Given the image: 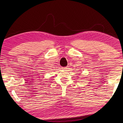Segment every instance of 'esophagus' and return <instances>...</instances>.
I'll return each mask as SVG.
<instances>
[{
    "label": "esophagus",
    "instance_id": "34e87169",
    "mask_svg": "<svg viewBox=\"0 0 123 123\" xmlns=\"http://www.w3.org/2000/svg\"><path fill=\"white\" fill-rule=\"evenodd\" d=\"M67 68H66H66H63V69H67Z\"/></svg>",
    "mask_w": 123,
    "mask_h": 123
}]
</instances>
